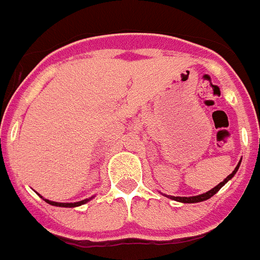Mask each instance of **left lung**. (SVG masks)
Returning <instances> with one entry per match:
<instances>
[{
  "instance_id": "obj_1",
  "label": "left lung",
  "mask_w": 260,
  "mask_h": 260,
  "mask_svg": "<svg viewBox=\"0 0 260 260\" xmlns=\"http://www.w3.org/2000/svg\"><path fill=\"white\" fill-rule=\"evenodd\" d=\"M240 164H241V161L238 162V165H237V167H236V169H234V171L232 172V173L229 174V176L226 177V178H225L224 181H222V182H220L219 185L215 186V187H213V189H211L210 191L204 192V194H201V195H197V197H169V198L173 199V201L181 202V203H198V202L207 201V199H210L211 197H213V195H215L216 192L219 191V190L221 189L222 186H224L225 183L228 182V181L231 180L232 177H233L234 174H236V172H237L238 168H240Z\"/></svg>"
}]
</instances>
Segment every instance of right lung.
Here are the masks:
<instances>
[{"mask_svg":"<svg viewBox=\"0 0 260 260\" xmlns=\"http://www.w3.org/2000/svg\"><path fill=\"white\" fill-rule=\"evenodd\" d=\"M91 199V198H89ZM89 199H84V201H80V202H75V203H58V202H52V201H48V199H44L47 203L52 204V206H57V207H78V206H82V204L87 203Z\"/></svg>","mask_w":260,"mask_h":260,"instance_id":"add662e5","label":"right lung"}]
</instances>
